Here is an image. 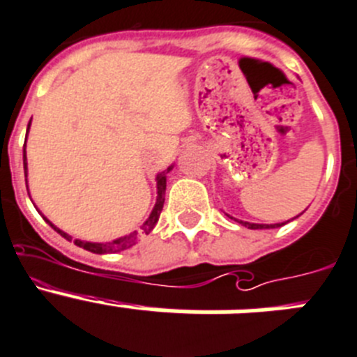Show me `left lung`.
I'll list each match as a JSON object with an SVG mask.
<instances>
[{
  "label": "left lung",
  "instance_id": "obj_1",
  "mask_svg": "<svg viewBox=\"0 0 357 357\" xmlns=\"http://www.w3.org/2000/svg\"><path fill=\"white\" fill-rule=\"evenodd\" d=\"M232 218V216H231ZM236 220V218H234ZM236 222H239V224H243L245 227L248 229H275V227H282V225L285 224H275V225H262V224H250V222H243V220H236Z\"/></svg>",
  "mask_w": 357,
  "mask_h": 357
}]
</instances>
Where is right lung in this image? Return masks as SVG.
I'll return each instance as SVG.
<instances>
[{
    "mask_svg": "<svg viewBox=\"0 0 357 357\" xmlns=\"http://www.w3.org/2000/svg\"><path fill=\"white\" fill-rule=\"evenodd\" d=\"M29 128V125H28ZM26 149H24V176H26ZM171 171V167L167 169L165 172H162V174H158V178H156V188H158V197H156V204L155 208H153L151 215H149V218L146 220L144 224H142L141 231H133L132 234L125 236V238H119V239H114V241L111 243H89V241H81V239H73V245L81 246V248L88 250V252H93V254H116V252H121V250H126L130 248V246H133L135 243L141 239L142 234H149V232L155 229L156 222H158L160 218V213H162V208H163V202H165V174ZM45 222H47L49 225H51L52 229H54L58 234H61L63 238L68 239V241H72V236H68L66 232L59 231L58 227H54V225L49 222L47 218H45Z\"/></svg>",
    "mask_w": 357,
    "mask_h": 357,
    "instance_id": "add662e5",
    "label": "right lung"
}]
</instances>
